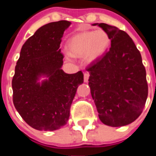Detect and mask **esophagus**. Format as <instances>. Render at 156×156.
<instances>
[{
	"label": "esophagus",
	"instance_id": "obj_1",
	"mask_svg": "<svg viewBox=\"0 0 156 156\" xmlns=\"http://www.w3.org/2000/svg\"><path fill=\"white\" fill-rule=\"evenodd\" d=\"M89 77H90V73H88V72H85L84 73V82L87 83L89 79Z\"/></svg>",
	"mask_w": 156,
	"mask_h": 156
}]
</instances>
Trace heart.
Returning <instances> with one entry per match:
<instances>
[{"mask_svg":"<svg viewBox=\"0 0 156 156\" xmlns=\"http://www.w3.org/2000/svg\"><path fill=\"white\" fill-rule=\"evenodd\" d=\"M109 36L106 31H83L76 34L68 40L67 48L71 56L84 57L89 62L100 58L109 44Z\"/></svg>","mask_w":156,"mask_h":156,"instance_id":"b5f03b06","label":"heart"}]
</instances>
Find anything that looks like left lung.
Wrapping results in <instances>:
<instances>
[{"label": "left lung", "mask_w": 156, "mask_h": 156, "mask_svg": "<svg viewBox=\"0 0 156 156\" xmlns=\"http://www.w3.org/2000/svg\"><path fill=\"white\" fill-rule=\"evenodd\" d=\"M98 26L108 33L111 47L86 68L90 73L91 96L104 125L127 126L140 116L145 106L146 69L140 52L126 31L106 23Z\"/></svg>", "instance_id": "obj_1"}]
</instances>
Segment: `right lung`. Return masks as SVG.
<instances>
[{
	"instance_id": "right-lung-1",
	"label": "right lung",
	"mask_w": 156,
	"mask_h": 156,
	"mask_svg": "<svg viewBox=\"0 0 156 156\" xmlns=\"http://www.w3.org/2000/svg\"><path fill=\"white\" fill-rule=\"evenodd\" d=\"M66 20L39 28L21 49L12 80L13 102L23 119L38 130L52 131L67 123L83 73L68 74L61 69L64 55L60 44L64 31L70 25ZM46 75L48 80L37 83Z\"/></svg>"
}]
</instances>
